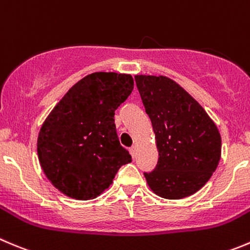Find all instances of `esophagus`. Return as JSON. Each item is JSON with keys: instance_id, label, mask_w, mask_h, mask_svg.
<instances>
[{"instance_id": "esophagus-1", "label": "esophagus", "mask_w": 250, "mask_h": 250, "mask_svg": "<svg viewBox=\"0 0 250 250\" xmlns=\"http://www.w3.org/2000/svg\"><path fill=\"white\" fill-rule=\"evenodd\" d=\"M129 152H130V155H132L133 159H134V157L137 156V147H135L134 145H133L132 147H129Z\"/></svg>"}]
</instances>
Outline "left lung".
Here are the masks:
<instances>
[{"label":"left lung","instance_id":"left-lung-1","mask_svg":"<svg viewBox=\"0 0 250 250\" xmlns=\"http://www.w3.org/2000/svg\"><path fill=\"white\" fill-rule=\"evenodd\" d=\"M159 150L147 186L165 199L189 197L205 186L221 159V135L200 104L164 76H135Z\"/></svg>","mask_w":250,"mask_h":250}]
</instances>
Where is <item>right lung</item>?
Masks as SVG:
<instances>
[{
    "label": "right lung",
    "instance_id": "1",
    "mask_svg": "<svg viewBox=\"0 0 250 250\" xmlns=\"http://www.w3.org/2000/svg\"><path fill=\"white\" fill-rule=\"evenodd\" d=\"M134 88L130 74L96 72L74 84L53 107L38 137L48 181L64 195L90 200L105 192L132 156L118 140L115 111Z\"/></svg>",
    "mask_w": 250,
    "mask_h": 250
}]
</instances>
